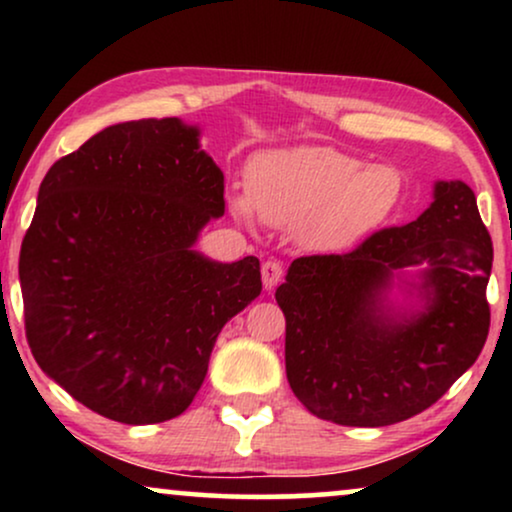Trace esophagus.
<instances>
[{"instance_id":"obj_1","label":"esophagus","mask_w":512,"mask_h":512,"mask_svg":"<svg viewBox=\"0 0 512 512\" xmlns=\"http://www.w3.org/2000/svg\"><path fill=\"white\" fill-rule=\"evenodd\" d=\"M261 277H263L265 289H268V291L275 289V286L282 282V277H284L282 263H279V261H265L263 268H261Z\"/></svg>"}]
</instances>
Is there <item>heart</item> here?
<instances>
[{
	"label": "heart",
	"mask_w": 512,
	"mask_h": 512,
	"mask_svg": "<svg viewBox=\"0 0 512 512\" xmlns=\"http://www.w3.org/2000/svg\"><path fill=\"white\" fill-rule=\"evenodd\" d=\"M405 177L394 165H363L333 146H293L258 156L247 174V198L230 200L235 216L293 228L305 249L347 251L387 226L401 209Z\"/></svg>",
	"instance_id": "b5f03b06"
}]
</instances>
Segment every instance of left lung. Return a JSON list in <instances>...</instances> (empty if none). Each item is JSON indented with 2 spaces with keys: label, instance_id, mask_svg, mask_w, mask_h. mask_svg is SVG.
Wrapping results in <instances>:
<instances>
[{
  "label": "left lung",
  "instance_id": "8db88e82",
  "mask_svg": "<svg viewBox=\"0 0 512 512\" xmlns=\"http://www.w3.org/2000/svg\"><path fill=\"white\" fill-rule=\"evenodd\" d=\"M492 258L475 193L459 179L436 181L433 202L408 226L349 254L296 258L275 293L293 394L342 426L419 415L485 347ZM394 281L403 304L388 300Z\"/></svg>",
  "mask_w": 512,
  "mask_h": 512
}]
</instances>
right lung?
Returning <instances> with one entry per match:
<instances>
[{"mask_svg": "<svg viewBox=\"0 0 512 512\" xmlns=\"http://www.w3.org/2000/svg\"><path fill=\"white\" fill-rule=\"evenodd\" d=\"M223 209L221 167L179 118L109 125L53 163L20 249L39 368L114 422L181 415L221 328L261 293L256 256L195 249Z\"/></svg>", "mask_w": 512, "mask_h": 512, "instance_id": "right-lung-1", "label": "right lung"}]
</instances>
